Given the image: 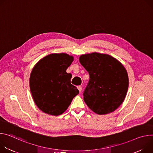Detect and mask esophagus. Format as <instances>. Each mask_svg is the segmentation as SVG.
I'll return each instance as SVG.
<instances>
[{
  "instance_id": "obj_1",
  "label": "esophagus",
  "mask_w": 153,
  "mask_h": 153,
  "mask_svg": "<svg viewBox=\"0 0 153 153\" xmlns=\"http://www.w3.org/2000/svg\"><path fill=\"white\" fill-rule=\"evenodd\" d=\"M77 88H78V89L79 90V92H81V91H82V87H81V86H78L77 87Z\"/></svg>"
}]
</instances>
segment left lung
I'll return each instance as SVG.
<instances>
[{
    "mask_svg": "<svg viewBox=\"0 0 153 153\" xmlns=\"http://www.w3.org/2000/svg\"><path fill=\"white\" fill-rule=\"evenodd\" d=\"M79 62L89 75L84 101L95 113L114 112L126 97L129 79L123 64L114 57L97 52L82 55Z\"/></svg>",
    "mask_w": 153,
    "mask_h": 153,
    "instance_id": "obj_1",
    "label": "left lung"
}]
</instances>
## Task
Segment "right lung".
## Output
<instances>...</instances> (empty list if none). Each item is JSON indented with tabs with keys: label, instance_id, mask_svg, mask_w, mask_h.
I'll use <instances>...</instances> for the list:
<instances>
[{
	"label": "right lung",
	"instance_id": "add662e5",
	"mask_svg": "<svg viewBox=\"0 0 153 153\" xmlns=\"http://www.w3.org/2000/svg\"><path fill=\"white\" fill-rule=\"evenodd\" d=\"M73 61L74 57L67 53H52L40 59L33 68L30 91L34 102L44 113L62 114L79 94L71 83L72 75L66 72Z\"/></svg>",
	"mask_w": 153,
	"mask_h": 153
}]
</instances>
